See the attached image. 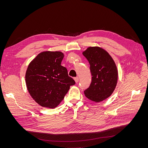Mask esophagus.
I'll list each match as a JSON object with an SVG mask.
<instances>
[{
  "label": "esophagus",
  "mask_w": 148,
  "mask_h": 148,
  "mask_svg": "<svg viewBox=\"0 0 148 148\" xmlns=\"http://www.w3.org/2000/svg\"><path fill=\"white\" fill-rule=\"evenodd\" d=\"M74 80H75V82L77 83L78 82V81H79V78L78 77H75V78H74Z\"/></svg>",
  "instance_id": "34e87169"
}]
</instances>
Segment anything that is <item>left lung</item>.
<instances>
[{"label":"left lung","mask_w":148,"mask_h":148,"mask_svg":"<svg viewBox=\"0 0 148 148\" xmlns=\"http://www.w3.org/2000/svg\"><path fill=\"white\" fill-rule=\"evenodd\" d=\"M90 65L92 80L84 91L88 99L99 102L108 98L117 86L118 70L114 60L104 49L89 47L83 52Z\"/></svg>","instance_id":"1"}]
</instances>
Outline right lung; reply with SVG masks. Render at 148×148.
Returning a JSON list of instances; mask_svg holds the SVG:
<instances>
[{"label": "right lung", "instance_id": "add662e5", "mask_svg": "<svg viewBox=\"0 0 148 148\" xmlns=\"http://www.w3.org/2000/svg\"><path fill=\"white\" fill-rule=\"evenodd\" d=\"M59 51L42 52L31 61L26 70L25 81L31 96L39 105L54 109L64 99L70 86L75 84L65 67Z\"/></svg>", "mask_w": 148, "mask_h": 148}]
</instances>
